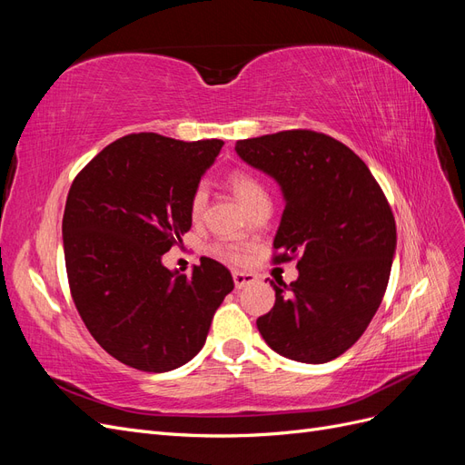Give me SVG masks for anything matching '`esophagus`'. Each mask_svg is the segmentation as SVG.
<instances>
[{"label":"esophagus","mask_w":465,"mask_h":465,"mask_svg":"<svg viewBox=\"0 0 465 465\" xmlns=\"http://www.w3.org/2000/svg\"><path fill=\"white\" fill-rule=\"evenodd\" d=\"M232 281H234V287H236V289H244V287L254 283L256 275L242 273V272H234V273H232Z\"/></svg>","instance_id":"esophagus-1"}]
</instances>
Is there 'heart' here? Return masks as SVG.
Returning <instances> with one entry per match:
<instances>
[{"label":"heart","instance_id":"heart-1","mask_svg":"<svg viewBox=\"0 0 465 465\" xmlns=\"http://www.w3.org/2000/svg\"><path fill=\"white\" fill-rule=\"evenodd\" d=\"M229 186H231L232 193L238 200H241V203L248 211L254 209L256 205H260L263 202H270L262 182L248 173H242V171L232 173L229 178ZM205 205H207V188L203 184H200V186H195V190L192 192V198H190V215L193 221L202 219ZM213 252L224 262L238 263L244 260V252L234 244H217L213 248Z\"/></svg>","mask_w":465,"mask_h":465}]
</instances>
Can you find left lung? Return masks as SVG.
<instances>
[{
  "instance_id": "1",
  "label": "left lung",
  "mask_w": 465,
  "mask_h": 465,
  "mask_svg": "<svg viewBox=\"0 0 465 465\" xmlns=\"http://www.w3.org/2000/svg\"><path fill=\"white\" fill-rule=\"evenodd\" d=\"M244 163L270 174L285 198L273 263L297 258L299 279L277 281L258 330L275 353L322 364L369 328L388 287L396 221L369 166L337 139L287 130L236 142Z\"/></svg>"
}]
</instances>
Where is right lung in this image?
<instances>
[{
    "mask_svg": "<svg viewBox=\"0 0 465 465\" xmlns=\"http://www.w3.org/2000/svg\"><path fill=\"white\" fill-rule=\"evenodd\" d=\"M221 147V139L124 135L69 188L62 221L69 291L96 343L132 369L168 372L192 361L234 289L231 272L211 258L192 275L163 265L192 227V192Z\"/></svg>",
    "mask_w": 465,
    "mask_h": 465,
    "instance_id": "1",
    "label": "right lung"
}]
</instances>
